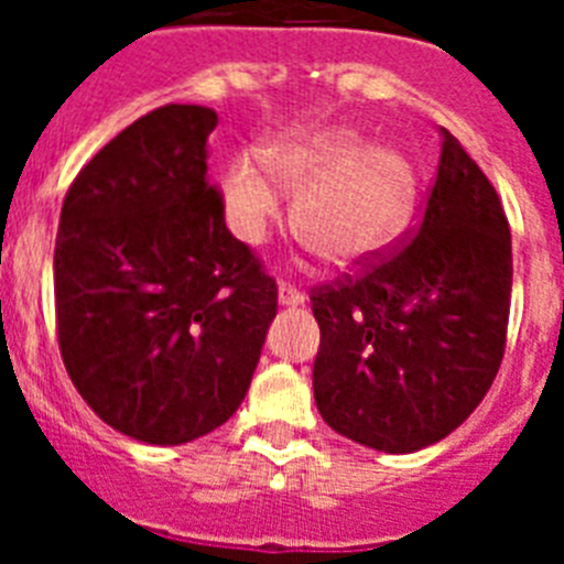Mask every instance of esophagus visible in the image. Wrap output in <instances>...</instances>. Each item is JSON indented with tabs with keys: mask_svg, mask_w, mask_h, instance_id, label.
<instances>
[{
	"mask_svg": "<svg viewBox=\"0 0 564 564\" xmlns=\"http://www.w3.org/2000/svg\"><path fill=\"white\" fill-rule=\"evenodd\" d=\"M279 305L299 307V305H305V296H302L291 282H279Z\"/></svg>",
	"mask_w": 564,
	"mask_h": 564,
	"instance_id": "esophagus-1",
	"label": "esophagus"
}]
</instances>
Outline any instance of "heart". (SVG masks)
Returning a JSON list of instances; mask_svg holds the SVG:
<instances>
[{"label": "heart", "instance_id": "obj_1", "mask_svg": "<svg viewBox=\"0 0 564 564\" xmlns=\"http://www.w3.org/2000/svg\"><path fill=\"white\" fill-rule=\"evenodd\" d=\"M259 163L223 174V212L242 242L262 246L282 220V193L296 194L293 226L327 262L361 268L395 246L417 206V169L395 147L347 127H313L262 143Z\"/></svg>", "mask_w": 564, "mask_h": 564}]
</instances>
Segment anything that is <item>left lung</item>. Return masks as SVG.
Listing matches in <instances>:
<instances>
[{
    "instance_id": "8db88e82",
    "label": "left lung",
    "mask_w": 564,
    "mask_h": 564,
    "mask_svg": "<svg viewBox=\"0 0 564 564\" xmlns=\"http://www.w3.org/2000/svg\"><path fill=\"white\" fill-rule=\"evenodd\" d=\"M441 161L410 246L311 296L322 344L313 395L338 435L410 455L460 426L500 370L511 231L495 186L441 129Z\"/></svg>"
}]
</instances>
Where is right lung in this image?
<instances>
[{"instance_id": "1", "label": "right lung", "mask_w": 564, "mask_h": 564, "mask_svg": "<svg viewBox=\"0 0 564 564\" xmlns=\"http://www.w3.org/2000/svg\"><path fill=\"white\" fill-rule=\"evenodd\" d=\"M214 127L197 104L138 118L78 172L58 223L64 367L104 423L152 446L239 410L276 316V282L206 181Z\"/></svg>"}]
</instances>
